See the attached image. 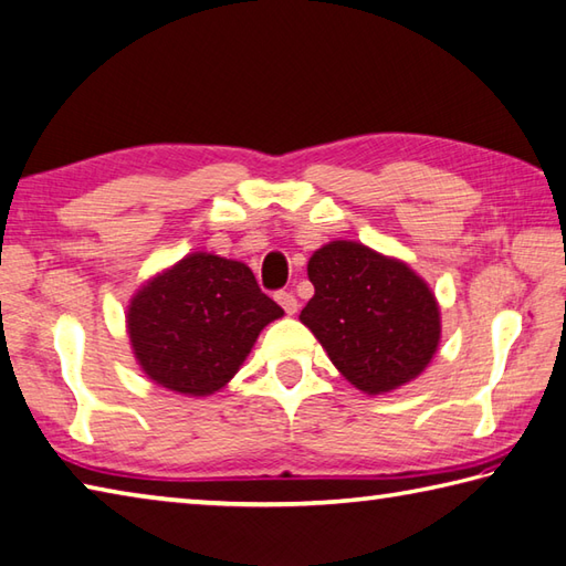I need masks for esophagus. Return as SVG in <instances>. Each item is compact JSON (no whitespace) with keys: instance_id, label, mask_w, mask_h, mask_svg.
Returning a JSON list of instances; mask_svg holds the SVG:
<instances>
[{"instance_id":"esophagus-1","label":"esophagus","mask_w":566,"mask_h":566,"mask_svg":"<svg viewBox=\"0 0 566 566\" xmlns=\"http://www.w3.org/2000/svg\"><path fill=\"white\" fill-rule=\"evenodd\" d=\"M275 300H279V305L285 310L287 315H295L297 313V297L293 293H275Z\"/></svg>"}]
</instances>
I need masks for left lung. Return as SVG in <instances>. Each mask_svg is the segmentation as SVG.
Listing matches in <instances>:
<instances>
[{"label": "left lung", "instance_id": "left-lung-1", "mask_svg": "<svg viewBox=\"0 0 566 566\" xmlns=\"http://www.w3.org/2000/svg\"><path fill=\"white\" fill-rule=\"evenodd\" d=\"M307 279L315 295L300 322L361 394H390L430 366L442 339L440 303L406 261L334 239L310 256Z\"/></svg>", "mask_w": 566, "mask_h": 566}]
</instances>
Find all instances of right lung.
<instances>
[{
    "label": "right lung",
    "instance_id": "right-lung-1",
    "mask_svg": "<svg viewBox=\"0 0 566 566\" xmlns=\"http://www.w3.org/2000/svg\"><path fill=\"white\" fill-rule=\"evenodd\" d=\"M283 317L247 263L192 251L151 275L126 305V334L138 368L178 396L222 390Z\"/></svg>",
    "mask_w": 566,
    "mask_h": 566
}]
</instances>
